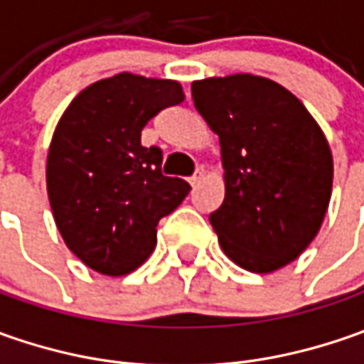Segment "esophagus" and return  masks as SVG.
Segmentation results:
<instances>
[{"label": "esophagus", "instance_id": "obj_1", "mask_svg": "<svg viewBox=\"0 0 364 364\" xmlns=\"http://www.w3.org/2000/svg\"><path fill=\"white\" fill-rule=\"evenodd\" d=\"M203 176H204V170L203 168H198V170H196V172H194V174L190 176V184H192V186H196V184H198V182H200V180H203Z\"/></svg>", "mask_w": 364, "mask_h": 364}]
</instances>
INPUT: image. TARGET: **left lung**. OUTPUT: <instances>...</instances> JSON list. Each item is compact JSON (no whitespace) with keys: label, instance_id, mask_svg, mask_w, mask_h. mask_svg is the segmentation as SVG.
I'll return each mask as SVG.
<instances>
[{"label":"left lung","instance_id":"8db88e82","mask_svg":"<svg viewBox=\"0 0 364 364\" xmlns=\"http://www.w3.org/2000/svg\"><path fill=\"white\" fill-rule=\"evenodd\" d=\"M192 101L220 144L225 200L208 220L223 251L247 272L284 267L312 243L328 208L324 133L300 99L269 78L196 80Z\"/></svg>","mask_w":364,"mask_h":364}]
</instances>
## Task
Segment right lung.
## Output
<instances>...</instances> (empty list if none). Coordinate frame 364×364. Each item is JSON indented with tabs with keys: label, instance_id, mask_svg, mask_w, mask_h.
Instances as JSON below:
<instances>
[{
	"label": "right lung",
	"instance_id": "right-lung-1",
	"mask_svg": "<svg viewBox=\"0 0 364 364\" xmlns=\"http://www.w3.org/2000/svg\"><path fill=\"white\" fill-rule=\"evenodd\" d=\"M184 101L176 80L121 73L99 80L64 111L48 151V198L66 247L105 275L146 261L160 218L190 192L161 172L158 146H141L147 121Z\"/></svg>",
	"mask_w": 364,
	"mask_h": 364
}]
</instances>
